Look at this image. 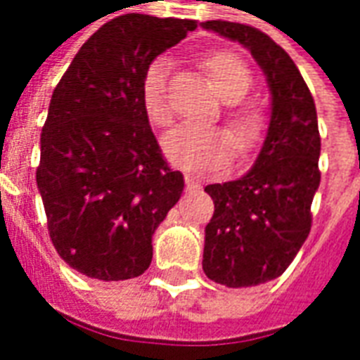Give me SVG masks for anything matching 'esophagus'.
<instances>
[{"mask_svg":"<svg viewBox=\"0 0 360 360\" xmlns=\"http://www.w3.org/2000/svg\"><path fill=\"white\" fill-rule=\"evenodd\" d=\"M196 188H198V186H196V182L192 180V176L186 174V192H194Z\"/></svg>","mask_w":360,"mask_h":360,"instance_id":"1","label":"esophagus"}]
</instances>
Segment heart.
Here are the masks:
<instances>
[{
    "mask_svg": "<svg viewBox=\"0 0 360 360\" xmlns=\"http://www.w3.org/2000/svg\"><path fill=\"white\" fill-rule=\"evenodd\" d=\"M202 65L214 81L224 101H228L226 120L231 134L216 127L182 124L164 136L162 148L166 158L176 166L194 174H210L221 170L231 160L238 144L240 152L253 150L264 141L267 130V112L255 98H243L253 84L250 67L233 53L214 51L202 57ZM170 61L166 57L152 59L142 71L141 101L150 124L164 129L172 122V107L168 101ZM236 142H233V139Z\"/></svg>",
    "mask_w": 360,
    "mask_h": 360,
    "instance_id": "b5f03b06",
    "label": "heart"
}]
</instances>
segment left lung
Segmentation results:
<instances>
[{"label":"left lung","instance_id":"left-lung-1","mask_svg":"<svg viewBox=\"0 0 360 360\" xmlns=\"http://www.w3.org/2000/svg\"><path fill=\"white\" fill-rule=\"evenodd\" d=\"M202 25L252 51L271 91V120L252 170L206 186L214 216L206 226L204 274L226 287L259 285L285 271L311 231L321 182L315 101L293 59L264 31L230 21Z\"/></svg>","mask_w":360,"mask_h":360}]
</instances>
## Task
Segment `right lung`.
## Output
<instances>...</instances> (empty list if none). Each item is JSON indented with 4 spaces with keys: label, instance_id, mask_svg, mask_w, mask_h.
<instances>
[{
    "label": "right lung",
    "instance_id": "obj_1",
    "mask_svg": "<svg viewBox=\"0 0 360 360\" xmlns=\"http://www.w3.org/2000/svg\"><path fill=\"white\" fill-rule=\"evenodd\" d=\"M198 21L127 13L95 31L51 96L37 188L63 262L101 281L142 276L152 233L184 190L141 101L146 65Z\"/></svg>",
    "mask_w": 360,
    "mask_h": 360
}]
</instances>
